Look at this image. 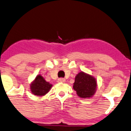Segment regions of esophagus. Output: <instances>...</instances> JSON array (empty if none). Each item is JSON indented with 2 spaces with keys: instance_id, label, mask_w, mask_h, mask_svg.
Here are the masks:
<instances>
[{
  "instance_id": "esophagus-1",
  "label": "esophagus",
  "mask_w": 131,
  "mask_h": 131,
  "mask_svg": "<svg viewBox=\"0 0 131 131\" xmlns=\"http://www.w3.org/2000/svg\"><path fill=\"white\" fill-rule=\"evenodd\" d=\"M66 81V79L62 77H60V78L58 79V82H64Z\"/></svg>"
}]
</instances>
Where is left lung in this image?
Masks as SVG:
<instances>
[{
    "mask_svg": "<svg viewBox=\"0 0 131 131\" xmlns=\"http://www.w3.org/2000/svg\"><path fill=\"white\" fill-rule=\"evenodd\" d=\"M97 82L91 75L81 72L76 75L73 88L80 97H92L95 92Z\"/></svg>",
    "mask_w": 131,
    "mask_h": 131,
    "instance_id": "1",
    "label": "left lung"
}]
</instances>
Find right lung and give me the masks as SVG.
Instances as JSON below:
<instances>
[{"label":"right lung","instance_id":"1","mask_svg":"<svg viewBox=\"0 0 131 131\" xmlns=\"http://www.w3.org/2000/svg\"><path fill=\"white\" fill-rule=\"evenodd\" d=\"M52 86V84L46 82L41 75H38L36 77L35 81L31 84L30 90L34 95L41 96L47 94Z\"/></svg>","mask_w":131,"mask_h":131}]
</instances>
